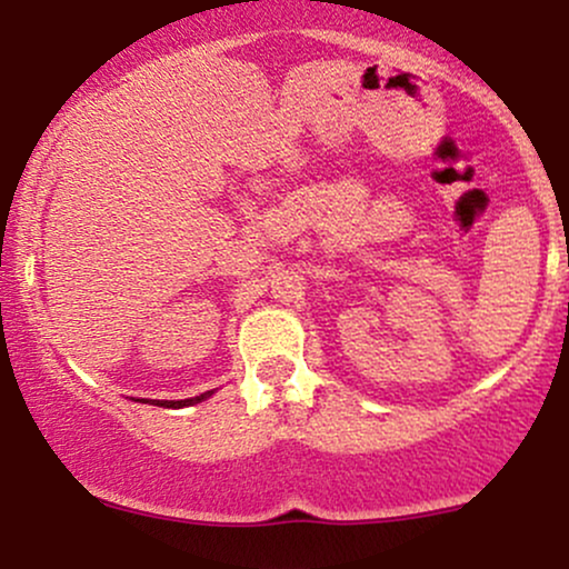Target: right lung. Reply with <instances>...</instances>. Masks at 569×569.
Instances as JSON below:
<instances>
[{"instance_id":"obj_1","label":"right lung","mask_w":569,"mask_h":569,"mask_svg":"<svg viewBox=\"0 0 569 569\" xmlns=\"http://www.w3.org/2000/svg\"><path fill=\"white\" fill-rule=\"evenodd\" d=\"M211 396V390H208V393H200V396H194V398H184V401H154L158 403V407H192V403H198V401H202V398H208Z\"/></svg>"}]
</instances>
